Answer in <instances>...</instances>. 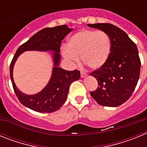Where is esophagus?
<instances>
[{
    "instance_id": "1",
    "label": "esophagus",
    "mask_w": 147,
    "mask_h": 147,
    "mask_svg": "<svg viewBox=\"0 0 147 147\" xmlns=\"http://www.w3.org/2000/svg\"><path fill=\"white\" fill-rule=\"evenodd\" d=\"M80 76H81L82 78L85 77V76H86V74H85V73H83V72H81L80 73Z\"/></svg>"
}]
</instances>
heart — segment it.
<instances>
[{
  "label": "heart",
  "mask_w": 147,
  "mask_h": 147,
  "mask_svg": "<svg viewBox=\"0 0 147 147\" xmlns=\"http://www.w3.org/2000/svg\"><path fill=\"white\" fill-rule=\"evenodd\" d=\"M67 46L62 49L66 59L77 63L78 57H81L82 62L93 70L103 67L111 52V40L103 31L82 30L75 33L68 40Z\"/></svg>",
  "instance_id": "obj_1"
}]
</instances>
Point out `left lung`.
<instances>
[{
	"label": "left lung",
	"instance_id": "left-lung-1",
	"mask_svg": "<svg viewBox=\"0 0 147 147\" xmlns=\"http://www.w3.org/2000/svg\"><path fill=\"white\" fill-rule=\"evenodd\" d=\"M88 26L106 32L111 40V52L106 64L90 74L96 79L98 85L90 95L98 105L117 107L129 99L139 79L141 60L137 46L123 30L113 24Z\"/></svg>",
	"mask_w": 147,
	"mask_h": 147
}]
</instances>
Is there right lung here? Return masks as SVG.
<instances>
[{
	"instance_id": "1",
	"label": "right lung",
	"mask_w": 147,
	"mask_h": 147,
	"mask_svg": "<svg viewBox=\"0 0 147 147\" xmlns=\"http://www.w3.org/2000/svg\"><path fill=\"white\" fill-rule=\"evenodd\" d=\"M73 28L66 25L53 28H45L34 34L28 41L18 48L10 64V78L13 88L22 105L39 113H52L59 110L65 103L68 89L74 81L79 80L80 72L77 70L65 71L59 67L60 62L61 42ZM26 50L53 51L54 62L52 77L47 85L39 93L28 95L22 93L15 85L13 80V68L18 57Z\"/></svg>"
}]
</instances>
